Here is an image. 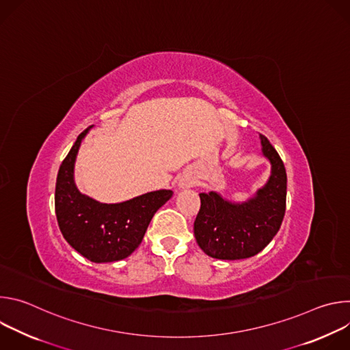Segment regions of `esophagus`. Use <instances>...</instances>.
<instances>
[{"instance_id":"obj_1","label":"esophagus","mask_w":350,"mask_h":350,"mask_svg":"<svg viewBox=\"0 0 350 350\" xmlns=\"http://www.w3.org/2000/svg\"><path fill=\"white\" fill-rule=\"evenodd\" d=\"M192 184H193L192 181H183V183H181V185H183V187H191Z\"/></svg>"}]
</instances>
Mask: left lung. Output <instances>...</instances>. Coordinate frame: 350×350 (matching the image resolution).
<instances>
[{
	"label": "left lung",
	"instance_id": "8db88e82",
	"mask_svg": "<svg viewBox=\"0 0 350 350\" xmlns=\"http://www.w3.org/2000/svg\"><path fill=\"white\" fill-rule=\"evenodd\" d=\"M263 154L271 162V176L256 196L234 205L216 193H199L201 209L193 221L195 239L202 251L223 260L255 256L278 232L286 206L285 166L270 144L260 135Z\"/></svg>",
	"mask_w": 350,
	"mask_h": 350
}]
</instances>
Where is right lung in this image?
Instances as JSON below:
<instances>
[{"instance_id": "right-lung-1", "label": "right lung", "mask_w": 350, "mask_h": 350, "mask_svg": "<svg viewBox=\"0 0 350 350\" xmlns=\"http://www.w3.org/2000/svg\"><path fill=\"white\" fill-rule=\"evenodd\" d=\"M87 127L64 159L55 188V213L64 238L76 251L95 263L116 262L130 256L141 243L149 221L172 198L170 189L148 192L122 204H99L75 185L73 167Z\"/></svg>"}]
</instances>
